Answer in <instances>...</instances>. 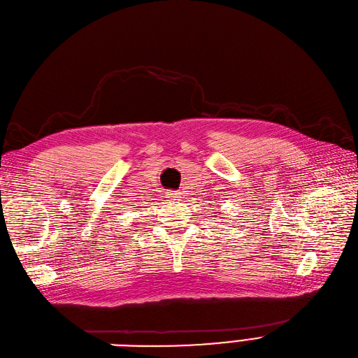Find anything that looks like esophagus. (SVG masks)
I'll use <instances>...</instances> for the list:
<instances>
[{
  "mask_svg": "<svg viewBox=\"0 0 358 358\" xmlns=\"http://www.w3.org/2000/svg\"><path fill=\"white\" fill-rule=\"evenodd\" d=\"M171 196H173V197H180V193L174 192V193H171Z\"/></svg>",
  "mask_w": 358,
  "mask_h": 358,
  "instance_id": "1",
  "label": "esophagus"
}]
</instances>
